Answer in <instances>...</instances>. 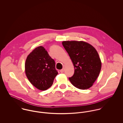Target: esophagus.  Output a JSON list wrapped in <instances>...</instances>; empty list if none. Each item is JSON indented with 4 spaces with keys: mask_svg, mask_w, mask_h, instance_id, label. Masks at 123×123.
I'll use <instances>...</instances> for the list:
<instances>
[{
    "mask_svg": "<svg viewBox=\"0 0 123 123\" xmlns=\"http://www.w3.org/2000/svg\"><path fill=\"white\" fill-rule=\"evenodd\" d=\"M64 68H63L61 70H60V72H61V73H63V72H64Z\"/></svg>",
    "mask_w": 123,
    "mask_h": 123,
    "instance_id": "34e87169",
    "label": "esophagus"
}]
</instances>
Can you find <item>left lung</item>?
I'll return each instance as SVG.
<instances>
[{
  "label": "left lung",
  "mask_w": 123,
  "mask_h": 123,
  "mask_svg": "<svg viewBox=\"0 0 123 123\" xmlns=\"http://www.w3.org/2000/svg\"><path fill=\"white\" fill-rule=\"evenodd\" d=\"M74 67V73L69 79L80 89L91 87L101 69V62L96 49L84 41H67L62 42Z\"/></svg>",
  "instance_id": "8db88e82"
}]
</instances>
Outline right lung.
Segmentation results:
<instances>
[{"label": "right lung", "mask_w": 123, "mask_h": 123, "mask_svg": "<svg viewBox=\"0 0 123 123\" xmlns=\"http://www.w3.org/2000/svg\"><path fill=\"white\" fill-rule=\"evenodd\" d=\"M25 72L31 83L40 90L50 88L58 73L54 60L42 46L35 48L27 56Z\"/></svg>", "instance_id": "1"}]
</instances>
